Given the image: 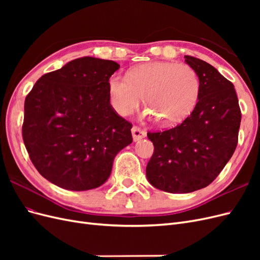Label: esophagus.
<instances>
[{
    "instance_id": "obj_1",
    "label": "esophagus",
    "mask_w": 260,
    "mask_h": 260,
    "mask_svg": "<svg viewBox=\"0 0 260 260\" xmlns=\"http://www.w3.org/2000/svg\"><path fill=\"white\" fill-rule=\"evenodd\" d=\"M131 132H132L133 140H135V141L142 140L143 138L146 137V132L144 130L141 129V128L137 127V125H133L132 129H131Z\"/></svg>"
}]
</instances>
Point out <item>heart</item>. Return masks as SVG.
Masks as SVG:
<instances>
[{"instance_id":"1","label":"heart","mask_w":260,"mask_h":260,"mask_svg":"<svg viewBox=\"0 0 260 260\" xmlns=\"http://www.w3.org/2000/svg\"><path fill=\"white\" fill-rule=\"evenodd\" d=\"M108 92L119 115L132 114L144 96L148 106L145 116L158 118L164 125H174L190 116L198 104L201 79L188 65L151 61L132 68L127 76L113 75L108 80Z\"/></svg>"}]
</instances>
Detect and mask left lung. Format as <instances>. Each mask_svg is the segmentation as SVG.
I'll use <instances>...</instances> for the list:
<instances>
[{
    "label": "left lung",
    "instance_id": "obj_1",
    "mask_svg": "<svg viewBox=\"0 0 260 260\" xmlns=\"http://www.w3.org/2000/svg\"><path fill=\"white\" fill-rule=\"evenodd\" d=\"M184 58L201 79L198 104L175 128L147 132L154 144L147 180L168 193L194 192L218 177L237 148L242 117L233 83L208 62Z\"/></svg>",
    "mask_w": 260,
    "mask_h": 260
}]
</instances>
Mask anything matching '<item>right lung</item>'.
<instances>
[{
  "instance_id": "1",
  "label": "right lung",
  "mask_w": 260,
  "mask_h": 260,
  "mask_svg": "<svg viewBox=\"0 0 260 260\" xmlns=\"http://www.w3.org/2000/svg\"><path fill=\"white\" fill-rule=\"evenodd\" d=\"M114 60L81 57L43 75L25 100L22 139L31 161L53 184L86 191L103 184L132 123L111 105Z\"/></svg>"
}]
</instances>
